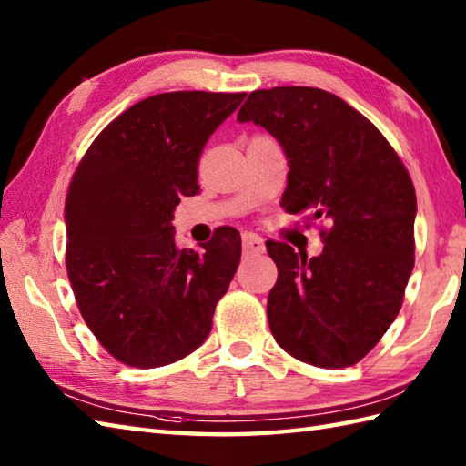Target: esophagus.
<instances>
[{"mask_svg":"<svg viewBox=\"0 0 466 466\" xmlns=\"http://www.w3.org/2000/svg\"><path fill=\"white\" fill-rule=\"evenodd\" d=\"M242 248H244V254H262L266 250V246L260 236L248 232L242 236Z\"/></svg>","mask_w":466,"mask_h":466,"instance_id":"obj_1","label":"esophagus"}]
</instances>
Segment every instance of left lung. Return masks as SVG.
I'll return each mask as SVG.
<instances>
[{"label":"left lung","mask_w":466,"mask_h":466,"mask_svg":"<svg viewBox=\"0 0 466 466\" xmlns=\"http://www.w3.org/2000/svg\"><path fill=\"white\" fill-rule=\"evenodd\" d=\"M238 122L262 126L289 157L284 210L329 224L314 258L266 242L279 266L266 309L274 339L320 369L352 366L397 319L414 268L417 194L407 167L379 127L319 87L256 90Z\"/></svg>","instance_id":"obj_1"}]
</instances>
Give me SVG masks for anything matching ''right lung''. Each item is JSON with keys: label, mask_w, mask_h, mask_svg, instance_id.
<instances>
[{"label": "right lung", "mask_w": 466, "mask_h": 466, "mask_svg": "<svg viewBox=\"0 0 466 466\" xmlns=\"http://www.w3.org/2000/svg\"><path fill=\"white\" fill-rule=\"evenodd\" d=\"M246 94L167 92L107 124L66 196V268L87 329L114 359L156 369L194 352L240 264V232L180 250L172 218L194 196L208 137Z\"/></svg>", "instance_id": "add662e5"}]
</instances>
